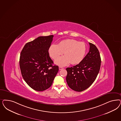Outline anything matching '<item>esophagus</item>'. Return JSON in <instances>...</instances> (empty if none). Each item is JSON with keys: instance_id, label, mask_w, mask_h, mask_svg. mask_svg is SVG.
Wrapping results in <instances>:
<instances>
[{"instance_id": "1", "label": "esophagus", "mask_w": 121, "mask_h": 121, "mask_svg": "<svg viewBox=\"0 0 121 121\" xmlns=\"http://www.w3.org/2000/svg\"><path fill=\"white\" fill-rule=\"evenodd\" d=\"M64 69V68H63V67H59V69L60 70H61V69Z\"/></svg>"}]
</instances>
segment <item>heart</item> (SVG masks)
Returning <instances> with one entry per match:
<instances>
[{
    "label": "heart",
    "mask_w": 121,
    "mask_h": 121,
    "mask_svg": "<svg viewBox=\"0 0 121 121\" xmlns=\"http://www.w3.org/2000/svg\"><path fill=\"white\" fill-rule=\"evenodd\" d=\"M85 43L74 39H66L56 44H52L49 48L48 52L52 59L56 58L64 53L65 56L56 59L55 63L61 66H66L70 62L73 65L81 62L86 55Z\"/></svg>",
    "instance_id": "b5f03b06"
}]
</instances>
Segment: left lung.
Masks as SVG:
<instances>
[{"label": "left lung", "mask_w": 121, "mask_h": 121, "mask_svg": "<svg viewBox=\"0 0 121 121\" xmlns=\"http://www.w3.org/2000/svg\"><path fill=\"white\" fill-rule=\"evenodd\" d=\"M90 44V51L79 64L66 68L67 83L71 89L82 92L88 88L95 80L101 67V59L96 46Z\"/></svg>", "instance_id": "8db88e82"}]
</instances>
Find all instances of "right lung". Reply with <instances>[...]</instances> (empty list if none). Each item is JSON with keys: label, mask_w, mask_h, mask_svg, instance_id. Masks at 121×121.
<instances>
[{"label": "right lung", "mask_w": 121, "mask_h": 121, "mask_svg": "<svg viewBox=\"0 0 121 121\" xmlns=\"http://www.w3.org/2000/svg\"><path fill=\"white\" fill-rule=\"evenodd\" d=\"M53 35L39 36L26 43L21 52L20 66L24 80L32 89L43 91L52 85L59 71L52 65L49 48Z\"/></svg>", "instance_id": "obj_1"}]
</instances>
